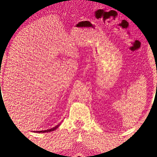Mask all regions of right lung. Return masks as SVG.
<instances>
[{
  "instance_id": "1",
  "label": "right lung",
  "mask_w": 157,
  "mask_h": 157,
  "mask_svg": "<svg viewBox=\"0 0 157 157\" xmlns=\"http://www.w3.org/2000/svg\"><path fill=\"white\" fill-rule=\"evenodd\" d=\"M59 125H60V124H58V125L56 126H54V128H50V129H47V130L40 131H34V132H36V133H48V132H51V131H54V130H56V129L59 127Z\"/></svg>"
}]
</instances>
